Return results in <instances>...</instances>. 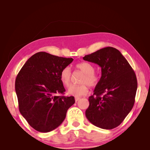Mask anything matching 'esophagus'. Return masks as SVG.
I'll use <instances>...</instances> for the list:
<instances>
[{"instance_id":"esophagus-1","label":"esophagus","mask_w":150,"mask_h":150,"mask_svg":"<svg viewBox=\"0 0 150 150\" xmlns=\"http://www.w3.org/2000/svg\"><path fill=\"white\" fill-rule=\"evenodd\" d=\"M80 99V98H78V97H76L75 98V101H76V102H77V101H78Z\"/></svg>"}]
</instances>
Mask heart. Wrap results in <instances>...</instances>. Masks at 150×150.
<instances>
[{
  "instance_id": "b5f03b06",
  "label": "heart",
  "mask_w": 150,
  "mask_h": 150,
  "mask_svg": "<svg viewBox=\"0 0 150 150\" xmlns=\"http://www.w3.org/2000/svg\"><path fill=\"white\" fill-rule=\"evenodd\" d=\"M76 67L84 73V76L81 79L80 85H71L68 88V94L76 97H79L88 93V85L90 87H95L99 83V78L95 74L94 67L88 62H83L76 64ZM60 79L62 84L68 86L71 83V70L69 67L63 68L60 72Z\"/></svg>"
}]
</instances>
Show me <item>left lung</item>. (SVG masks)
Returning a JSON list of instances; mask_svg holds the SVG:
<instances>
[{
    "instance_id": "obj_1",
    "label": "left lung",
    "mask_w": 150,
    "mask_h": 150,
    "mask_svg": "<svg viewBox=\"0 0 150 150\" xmlns=\"http://www.w3.org/2000/svg\"><path fill=\"white\" fill-rule=\"evenodd\" d=\"M83 59L101 67V77L89 97L86 116L93 125L105 129L118 126L132 110L138 87L133 68L118 50L106 47Z\"/></svg>"
}]
</instances>
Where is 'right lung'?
Wrapping results in <instances>:
<instances>
[{
	"label": "right lung",
	"instance_id": "obj_1",
	"mask_svg": "<svg viewBox=\"0 0 150 150\" xmlns=\"http://www.w3.org/2000/svg\"><path fill=\"white\" fill-rule=\"evenodd\" d=\"M72 61V58L39 52L26 61L17 76L15 89L20 112L39 132L57 128L75 103L74 96L56 95L66 91L60 72Z\"/></svg>",
	"mask_w": 150,
	"mask_h": 150
}]
</instances>
